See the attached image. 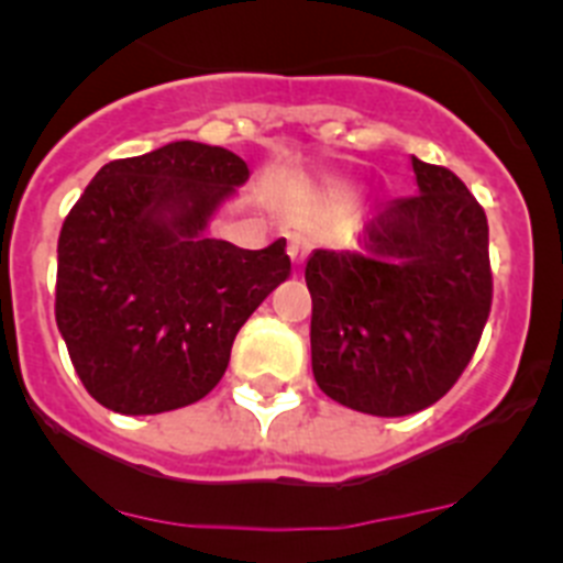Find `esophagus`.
<instances>
[{"instance_id": "esophagus-1", "label": "esophagus", "mask_w": 563, "mask_h": 563, "mask_svg": "<svg viewBox=\"0 0 563 563\" xmlns=\"http://www.w3.org/2000/svg\"><path fill=\"white\" fill-rule=\"evenodd\" d=\"M310 247H312V242L305 236V233H290V242H287V253H290L292 265H296V267L305 265V258H307V253H310Z\"/></svg>"}]
</instances>
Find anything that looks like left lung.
Here are the masks:
<instances>
[{"mask_svg":"<svg viewBox=\"0 0 563 563\" xmlns=\"http://www.w3.org/2000/svg\"><path fill=\"white\" fill-rule=\"evenodd\" d=\"M411 166L420 194L377 206L361 251H316L305 271L318 389L363 415L449 395L494 301L485 208L451 168Z\"/></svg>","mask_w":563,"mask_h":563,"instance_id":"1","label":"left lung"}]
</instances>
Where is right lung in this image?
I'll list each match as a JSON object with an SVG mask.
<instances>
[{
    "instance_id": "obj_1",
    "label": "right lung",
    "mask_w": 563,
    "mask_h": 563,
    "mask_svg": "<svg viewBox=\"0 0 563 563\" xmlns=\"http://www.w3.org/2000/svg\"><path fill=\"white\" fill-rule=\"evenodd\" d=\"M247 174L228 148L177 141L107 163L69 208L56 324L101 406L161 415L202 400L239 327L290 276L285 239L242 251L202 236Z\"/></svg>"
}]
</instances>
